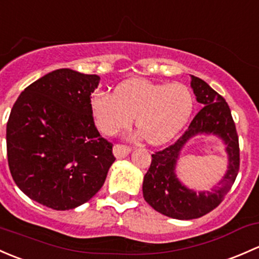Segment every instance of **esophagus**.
<instances>
[{
  "label": "esophagus",
  "instance_id": "obj_1",
  "mask_svg": "<svg viewBox=\"0 0 259 259\" xmlns=\"http://www.w3.org/2000/svg\"><path fill=\"white\" fill-rule=\"evenodd\" d=\"M130 150H132V149L127 145H124V144H116V145H114L113 152L118 159H122V157H125L129 154Z\"/></svg>",
  "mask_w": 259,
  "mask_h": 259
}]
</instances>
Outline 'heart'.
I'll list each match as a JSON object with an SVG mask.
<instances>
[{
    "label": "heart",
    "instance_id": "b5f03b06",
    "mask_svg": "<svg viewBox=\"0 0 259 259\" xmlns=\"http://www.w3.org/2000/svg\"><path fill=\"white\" fill-rule=\"evenodd\" d=\"M98 129L114 135L135 125L151 145L167 143L185 126L194 109V98L181 83L159 84L134 78L121 83L115 93L98 92L91 99Z\"/></svg>",
    "mask_w": 259,
    "mask_h": 259
}]
</instances>
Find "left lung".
<instances>
[{
    "instance_id": "8db88e82",
    "label": "left lung",
    "mask_w": 259,
    "mask_h": 259,
    "mask_svg": "<svg viewBox=\"0 0 259 259\" xmlns=\"http://www.w3.org/2000/svg\"><path fill=\"white\" fill-rule=\"evenodd\" d=\"M191 87L197 102L203 105L202 109L175 144L151 155V165L143 182V195L146 202L155 211L176 220L198 219L216 208L231 190L239 171L238 135L230 107L205 80L191 75ZM197 134L217 135L228 145L229 170L219 186L211 193L196 194L184 187L175 175L179 151Z\"/></svg>"
}]
</instances>
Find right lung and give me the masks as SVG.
I'll return each mask as SVG.
<instances>
[{
	"instance_id": "add662e5",
	"label": "right lung",
	"mask_w": 259,
	"mask_h": 259,
	"mask_svg": "<svg viewBox=\"0 0 259 259\" xmlns=\"http://www.w3.org/2000/svg\"><path fill=\"white\" fill-rule=\"evenodd\" d=\"M95 74L63 68L22 92L7 121L11 175L23 194L64 211L83 205L102 189L115 161L113 144L94 124L91 95Z\"/></svg>"
}]
</instances>
